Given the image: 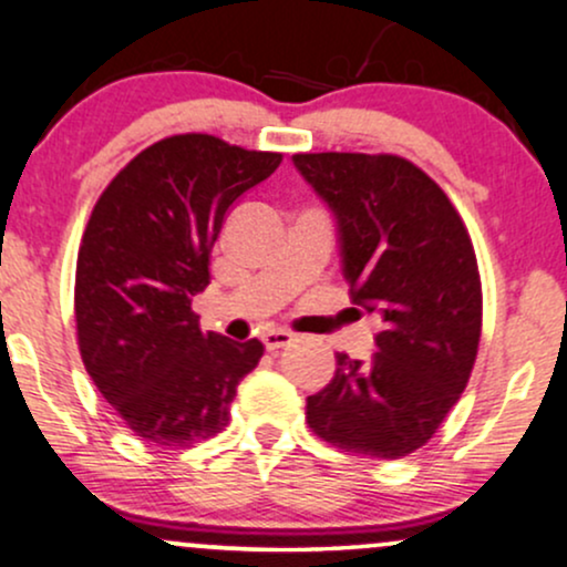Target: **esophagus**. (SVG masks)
I'll return each mask as SVG.
<instances>
[{
    "label": "esophagus",
    "instance_id": "34e87169",
    "mask_svg": "<svg viewBox=\"0 0 567 567\" xmlns=\"http://www.w3.org/2000/svg\"><path fill=\"white\" fill-rule=\"evenodd\" d=\"M292 338H296V336H292L290 330L277 328V330H266V333H264V343H266V349H269V351H277V349L290 347Z\"/></svg>",
    "mask_w": 567,
    "mask_h": 567
}]
</instances>
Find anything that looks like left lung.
I'll return each instance as SVG.
<instances>
[{
  "instance_id": "obj_1",
  "label": "left lung",
  "mask_w": 567,
  "mask_h": 567,
  "mask_svg": "<svg viewBox=\"0 0 567 567\" xmlns=\"http://www.w3.org/2000/svg\"><path fill=\"white\" fill-rule=\"evenodd\" d=\"M333 210L351 301L381 317L370 360L336 354V375L306 396V424L347 453L392 461L432 440L470 383L483 288L447 194L394 154H292Z\"/></svg>"
}]
</instances>
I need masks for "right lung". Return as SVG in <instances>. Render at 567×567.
I'll return each instance as SVG.
<instances>
[{
	"label": "right lung",
	"instance_id": "1",
	"mask_svg": "<svg viewBox=\"0 0 567 567\" xmlns=\"http://www.w3.org/2000/svg\"><path fill=\"white\" fill-rule=\"evenodd\" d=\"M282 154L205 133L162 138L95 202L76 256L74 315L90 379L130 432L188 447L229 424L264 343L202 333L192 298L210 285L226 213Z\"/></svg>",
	"mask_w": 567,
	"mask_h": 567
}]
</instances>
